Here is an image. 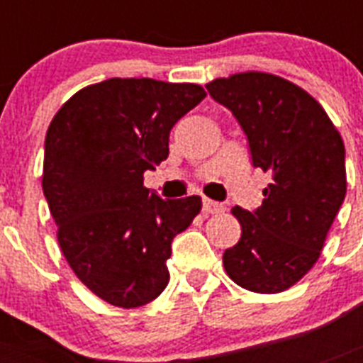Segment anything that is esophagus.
I'll return each instance as SVG.
<instances>
[{
    "mask_svg": "<svg viewBox=\"0 0 363 363\" xmlns=\"http://www.w3.org/2000/svg\"><path fill=\"white\" fill-rule=\"evenodd\" d=\"M225 211V205L220 203V201L209 200V198H203V213L205 214H218Z\"/></svg>",
    "mask_w": 363,
    "mask_h": 363,
    "instance_id": "1",
    "label": "esophagus"
}]
</instances>
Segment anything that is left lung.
<instances>
[{"mask_svg":"<svg viewBox=\"0 0 363 363\" xmlns=\"http://www.w3.org/2000/svg\"><path fill=\"white\" fill-rule=\"evenodd\" d=\"M205 86L245 133L252 165L271 174L258 209H233L242 238L223 265L243 289L281 293L316 264L344 203V142L322 105L284 78L243 72Z\"/></svg>","mask_w":363,"mask_h":363,"instance_id":"8db88e82","label":"left lung"}]
</instances>
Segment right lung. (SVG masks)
I'll list each match as a JSON object with an SVG mask.
<instances>
[{"mask_svg": "<svg viewBox=\"0 0 363 363\" xmlns=\"http://www.w3.org/2000/svg\"><path fill=\"white\" fill-rule=\"evenodd\" d=\"M205 91L192 83L111 78L78 91L45 138L43 194L76 277L112 306L140 307L169 284L176 234L200 196L163 200L143 172L169 156V136Z\"/></svg>", "mask_w": 363, "mask_h": 363, "instance_id": "right-lung-1", "label": "right lung"}]
</instances>
